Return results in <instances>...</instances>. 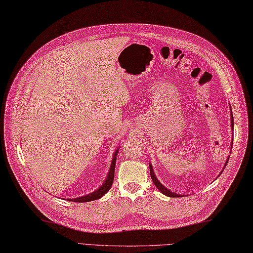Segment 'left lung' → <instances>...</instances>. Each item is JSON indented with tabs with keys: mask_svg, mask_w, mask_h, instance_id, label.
I'll list each match as a JSON object with an SVG mask.
<instances>
[{
	"mask_svg": "<svg viewBox=\"0 0 253 253\" xmlns=\"http://www.w3.org/2000/svg\"><path fill=\"white\" fill-rule=\"evenodd\" d=\"M234 127V121H233V114H232V110H231V128H232V131H233V128ZM232 145H233V139H232ZM231 145V146H232ZM228 161H229V157H228V159L225 160V164H224V167H223V169H222V171L220 172V174L219 175H221V173L223 172V170H224V168L226 167V164H228ZM150 171H151V177H152V179H153V182H154V185L157 187V189L161 192V193H164L165 196H167V197H170V198H178V197H183L182 194H178V193H175V192H173V191H171L170 189H168L167 187H165L163 184H161L159 180H158V178L156 177V175H155V172H154V169H153V166H152V164H150ZM218 175V176H219Z\"/></svg>",
	"mask_w": 253,
	"mask_h": 253,
	"instance_id": "obj_1",
	"label": "left lung"
}]
</instances>
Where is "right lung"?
Returning a JSON list of instances; mask_svg holds the SVG:
<instances>
[{"label":"right lung","instance_id":"add662e5","mask_svg":"<svg viewBox=\"0 0 253 253\" xmlns=\"http://www.w3.org/2000/svg\"><path fill=\"white\" fill-rule=\"evenodd\" d=\"M120 147L116 148V151L113 154V158L111 161V165H110V169L108 172L107 178L105 179V182L102 183V185L99 187L98 189H96L95 191L90 192L88 194H85V196H82L79 198H74V199H67L71 202H79V203H84V202H89V201H94V200H98L101 197L105 196V194L111 189V186L113 184V179H114V170H115V164H116V156L119 154Z\"/></svg>","mask_w":253,"mask_h":253}]
</instances>
